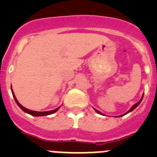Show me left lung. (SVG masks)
<instances>
[{"label": "left lung", "mask_w": 157, "mask_h": 157, "mask_svg": "<svg viewBox=\"0 0 157 157\" xmlns=\"http://www.w3.org/2000/svg\"><path fill=\"white\" fill-rule=\"evenodd\" d=\"M143 96H144V94H143ZM143 96H142V98H141V99H140V101H138V103H136V104H135V105H133V106H132V107H131V108H130V110H129V111H128V112H126V113H125V114H123V115H122V116H125V115H126V114H127V113H129V112H132V111H133V110H134V109H136V108H137V107H138V105H139V104H140V103H141V101H142V98H143ZM94 110H95V111H96V112H98V114L103 115V114H102V113H101V112H99V111H98V110H97V109H94ZM120 116H119V117H120ZM116 117H117V116H116Z\"/></svg>", "instance_id": "left-lung-1"}]
</instances>
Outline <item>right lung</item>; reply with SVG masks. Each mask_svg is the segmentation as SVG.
Here are the masks:
<instances>
[{
	"instance_id": "1",
	"label": "right lung",
	"mask_w": 157,
	"mask_h": 157,
	"mask_svg": "<svg viewBox=\"0 0 157 157\" xmlns=\"http://www.w3.org/2000/svg\"><path fill=\"white\" fill-rule=\"evenodd\" d=\"M11 90H12V95H13V98H14V99H15V101H16V104L18 105V106H19V108H20V109H21L23 111V112H25L26 113H28V114L31 115V116H48V115H51V114H53V113H55V112H56V111L59 110V109L60 108V107H59V108H57V109H54V110L48 111V112H35V111L29 110V109H26V108H24L23 106H22V105L19 103V101H17V99H16V96H15V94H14L13 90H12V86H11Z\"/></svg>"
}]
</instances>
